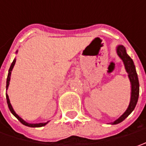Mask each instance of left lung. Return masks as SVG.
Returning a JSON list of instances; mask_svg holds the SVG:
<instances>
[{
	"label": "left lung",
	"mask_w": 146,
	"mask_h": 146,
	"mask_svg": "<svg viewBox=\"0 0 146 146\" xmlns=\"http://www.w3.org/2000/svg\"><path fill=\"white\" fill-rule=\"evenodd\" d=\"M116 52H117V54L119 55V57L123 60L126 71L128 74V78H129L130 82H131L132 92H131L130 103H129V106H128L127 110L121 115L118 119H116L115 122H113L112 124H117V123H119L122 121L124 120L133 111V110L135 109L136 105L137 103L138 98H139V80H138L137 74L136 71V67H135L134 62H133L132 59L127 55L124 46L119 45L116 48Z\"/></svg>",
	"instance_id": "obj_1"
}]
</instances>
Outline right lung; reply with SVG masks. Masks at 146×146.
Returning <instances> with one entry per match:
<instances>
[{
	"label": "right lung",
	"mask_w": 146,
	"mask_h": 146,
	"mask_svg": "<svg viewBox=\"0 0 146 146\" xmlns=\"http://www.w3.org/2000/svg\"><path fill=\"white\" fill-rule=\"evenodd\" d=\"M17 53V52H16ZM15 62H16V59L14 58V60L13 61V62L11 63V66H10V67H9V73H8V76H7V80H6V90L8 89L9 87V81H10V76H11V71L13 70V68H14V66L15 64ZM6 100H7V104H8V106H9V110L11 111V113L13 114V115L19 119V120L23 124V125H25V126L27 127H43L44 126L45 124H47L48 123V122L47 123H27L26 121H24L22 118H20L19 115H17L16 113H15V111L13 109V107H12V106H11V104H10V102H9V96L7 95V93H6Z\"/></svg>",
	"instance_id": "right-lung-1"
}]
</instances>
